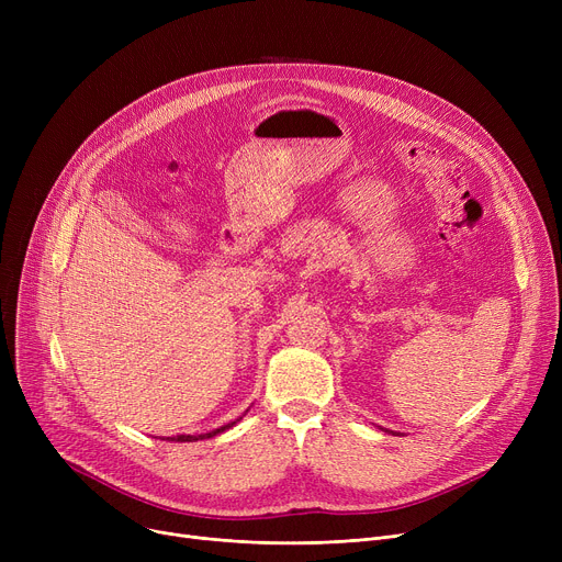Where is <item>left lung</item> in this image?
<instances>
[{
    "label": "left lung",
    "instance_id": "obj_1",
    "mask_svg": "<svg viewBox=\"0 0 562 562\" xmlns=\"http://www.w3.org/2000/svg\"><path fill=\"white\" fill-rule=\"evenodd\" d=\"M387 432H390V430H387ZM392 432H394V430H392Z\"/></svg>",
    "mask_w": 562,
    "mask_h": 562
}]
</instances>
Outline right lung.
<instances>
[{
    "label": "right lung",
    "mask_w": 562,
    "mask_h": 562,
    "mask_svg": "<svg viewBox=\"0 0 562 562\" xmlns=\"http://www.w3.org/2000/svg\"><path fill=\"white\" fill-rule=\"evenodd\" d=\"M248 412V409H246ZM241 419V417H239ZM236 419V422H239ZM236 422H229V424H225V426H221V428H216V430H210V432H202V435H175V437H166V441H198V439H210V437H214V435H218V432H225L227 428H232Z\"/></svg>",
    "instance_id": "add662e5"
}]
</instances>
